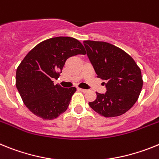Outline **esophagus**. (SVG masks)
I'll use <instances>...</instances> for the list:
<instances>
[{
    "instance_id": "1",
    "label": "esophagus",
    "mask_w": 159,
    "mask_h": 159,
    "mask_svg": "<svg viewBox=\"0 0 159 159\" xmlns=\"http://www.w3.org/2000/svg\"><path fill=\"white\" fill-rule=\"evenodd\" d=\"M81 92H83V93H87L89 89H79Z\"/></svg>"
}]
</instances>
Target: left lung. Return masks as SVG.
Here are the masks:
<instances>
[{
  "mask_svg": "<svg viewBox=\"0 0 159 159\" xmlns=\"http://www.w3.org/2000/svg\"><path fill=\"white\" fill-rule=\"evenodd\" d=\"M86 53L97 77L104 80L106 92L97 93L89 106L106 118L118 117L135 104L143 88L142 73L124 50L105 41H84Z\"/></svg>",
  "mask_w": 159,
  "mask_h": 159,
  "instance_id": "obj_1",
  "label": "left lung"
}]
</instances>
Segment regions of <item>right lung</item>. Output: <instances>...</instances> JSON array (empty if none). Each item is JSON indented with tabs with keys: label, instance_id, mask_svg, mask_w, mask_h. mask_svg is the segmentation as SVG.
Masks as SVG:
<instances>
[{
	"label": "right lung",
	"instance_id": "right-lung-1",
	"mask_svg": "<svg viewBox=\"0 0 159 159\" xmlns=\"http://www.w3.org/2000/svg\"><path fill=\"white\" fill-rule=\"evenodd\" d=\"M85 54L82 44L74 38L57 37L42 41L31 49L16 72V86L26 107L36 116L52 120L64 113L75 87L54 85L66 61Z\"/></svg>",
	"mask_w": 159,
	"mask_h": 159
}]
</instances>
